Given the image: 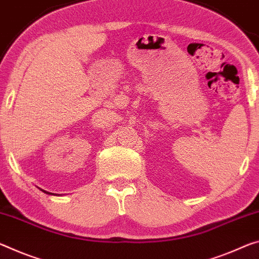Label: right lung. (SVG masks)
<instances>
[{"label": "right lung", "mask_w": 259, "mask_h": 259, "mask_svg": "<svg viewBox=\"0 0 259 259\" xmlns=\"http://www.w3.org/2000/svg\"><path fill=\"white\" fill-rule=\"evenodd\" d=\"M45 194H48V195H53V194H51V192H48V191H45V190H42Z\"/></svg>", "instance_id": "add662e5"}]
</instances>
